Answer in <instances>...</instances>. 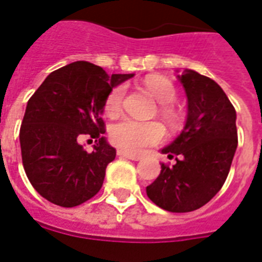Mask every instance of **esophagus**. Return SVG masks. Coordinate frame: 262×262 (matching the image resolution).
I'll use <instances>...</instances> for the list:
<instances>
[{"mask_svg":"<svg viewBox=\"0 0 262 262\" xmlns=\"http://www.w3.org/2000/svg\"><path fill=\"white\" fill-rule=\"evenodd\" d=\"M118 156L125 157V158H129V160H133V161L141 160L140 156H133V154H129V152H125V151H122V150L118 151Z\"/></svg>","mask_w":262,"mask_h":262,"instance_id":"esophagus-1","label":"esophagus"}]
</instances>
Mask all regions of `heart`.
<instances>
[{
  "mask_svg": "<svg viewBox=\"0 0 262 262\" xmlns=\"http://www.w3.org/2000/svg\"><path fill=\"white\" fill-rule=\"evenodd\" d=\"M147 90L152 94L157 101L162 104V114L166 119L173 123L176 121V112L168 104L175 100L176 90L172 83L161 76L147 77ZM125 97V87L116 86L108 93L104 102L105 114L110 116L118 115L122 110V102ZM165 130L160 122L137 121L132 118H123L111 126L110 137L118 148L130 154H140L146 147L154 146L164 139Z\"/></svg>",
  "mask_w": 262,
  "mask_h": 262,
  "instance_id": "obj_1",
  "label": "heart"
}]
</instances>
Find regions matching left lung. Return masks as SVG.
I'll list each match as a JSON object with an SVG mask.
<instances>
[{"label":"left lung","mask_w":262,"mask_h":262,"mask_svg":"<svg viewBox=\"0 0 262 262\" xmlns=\"http://www.w3.org/2000/svg\"><path fill=\"white\" fill-rule=\"evenodd\" d=\"M178 79L187 97V116L180 135L161 152L176 164L161 165V173L146 191L169 212L199 210L214 197L228 178L237 148L236 111L212 79L186 69Z\"/></svg>","instance_id":"1"}]
</instances>
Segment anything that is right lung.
Listing matches in <instances>:
<instances>
[{"label":"right lung","instance_id":"1","mask_svg":"<svg viewBox=\"0 0 262 262\" xmlns=\"http://www.w3.org/2000/svg\"><path fill=\"white\" fill-rule=\"evenodd\" d=\"M133 76H110L94 63L77 61L51 72L30 97L19 133L22 162L46 200L69 208L100 191L116 156L102 136L104 102L114 87ZM84 134L96 139L92 153L78 144Z\"/></svg>","mask_w":262,"mask_h":262}]
</instances>
